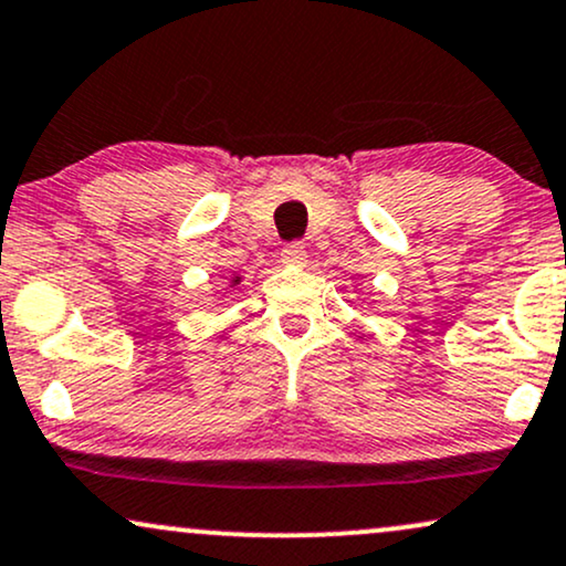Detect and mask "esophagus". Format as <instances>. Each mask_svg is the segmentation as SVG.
Returning <instances> with one entry per match:
<instances>
[{"label": "esophagus", "mask_w": 566, "mask_h": 566, "mask_svg": "<svg viewBox=\"0 0 566 566\" xmlns=\"http://www.w3.org/2000/svg\"><path fill=\"white\" fill-rule=\"evenodd\" d=\"M282 263L301 269V265L308 263V253H305V248H301V244H290V248L282 250Z\"/></svg>", "instance_id": "obj_1"}]
</instances>
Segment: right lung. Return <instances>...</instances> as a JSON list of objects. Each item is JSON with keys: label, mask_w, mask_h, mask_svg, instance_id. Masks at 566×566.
<instances>
[{"label": "right lung", "mask_w": 566, "mask_h": 566, "mask_svg": "<svg viewBox=\"0 0 566 566\" xmlns=\"http://www.w3.org/2000/svg\"><path fill=\"white\" fill-rule=\"evenodd\" d=\"M240 282H242V276H240V274H234V276H231L229 287H237V284H240Z\"/></svg>", "instance_id": "1"}]
</instances>
